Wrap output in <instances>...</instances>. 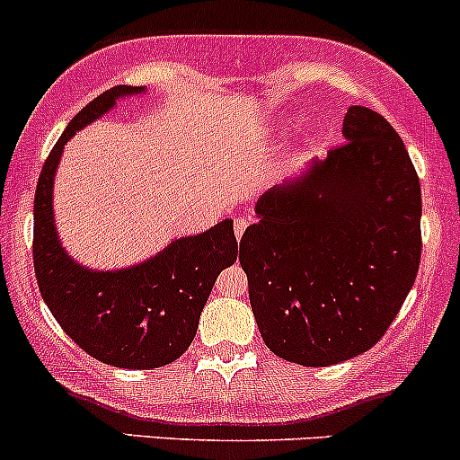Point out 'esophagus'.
I'll return each mask as SVG.
<instances>
[{"instance_id": "obj_1", "label": "esophagus", "mask_w": 460, "mask_h": 460, "mask_svg": "<svg viewBox=\"0 0 460 460\" xmlns=\"http://www.w3.org/2000/svg\"><path fill=\"white\" fill-rule=\"evenodd\" d=\"M246 225H249V222H246L244 218H235L234 220V231H235V238H242V234H244L246 231Z\"/></svg>"}]
</instances>
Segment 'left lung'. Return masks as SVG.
I'll return each mask as SVG.
<instances>
[{
	"mask_svg": "<svg viewBox=\"0 0 460 460\" xmlns=\"http://www.w3.org/2000/svg\"><path fill=\"white\" fill-rule=\"evenodd\" d=\"M342 135L325 161L261 196L240 242L266 347L304 367L371 349L421 260V188L402 137L367 107L347 109Z\"/></svg>",
	"mask_w": 460,
	"mask_h": 460,
	"instance_id": "1",
	"label": "left lung"
}]
</instances>
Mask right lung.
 <instances>
[{
	"mask_svg": "<svg viewBox=\"0 0 460 460\" xmlns=\"http://www.w3.org/2000/svg\"><path fill=\"white\" fill-rule=\"evenodd\" d=\"M137 87L118 84L80 111L45 159L34 194V272L63 332L95 360L119 369H156L191 345L216 277L238 260L234 222L174 240L164 253L126 270H89L65 253L52 216V188L63 146L75 130Z\"/></svg>",
	"mask_w": 460,
	"mask_h": 460,
	"instance_id": "right-lung-1",
	"label": "right lung"
}]
</instances>
